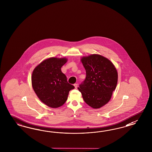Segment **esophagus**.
Listing matches in <instances>:
<instances>
[{
  "label": "esophagus",
  "instance_id": "1",
  "mask_svg": "<svg viewBox=\"0 0 152 152\" xmlns=\"http://www.w3.org/2000/svg\"><path fill=\"white\" fill-rule=\"evenodd\" d=\"M74 86H75V88H77V87H78V85H77V83H75V84H74Z\"/></svg>",
  "mask_w": 152,
  "mask_h": 152
}]
</instances>
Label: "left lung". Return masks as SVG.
Instances as JSON below:
<instances>
[{"instance_id": "obj_1", "label": "left lung", "mask_w": 152, "mask_h": 152, "mask_svg": "<svg viewBox=\"0 0 152 152\" xmlns=\"http://www.w3.org/2000/svg\"><path fill=\"white\" fill-rule=\"evenodd\" d=\"M81 61L86 77L78 90L88 105L99 109L110 101L118 83L115 66L106 57L97 54L83 57Z\"/></svg>"}]
</instances>
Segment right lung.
Returning a JSON list of instances; mask_svg holds the SVG:
<instances>
[{"instance_id":"right-lung-1","label":"right lung","mask_w":152,"mask_h":152,"mask_svg":"<svg viewBox=\"0 0 152 152\" xmlns=\"http://www.w3.org/2000/svg\"><path fill=\"white\" fill-rule=\"evenodd\" d=\"M67 61L65 57H51L43 61L33 71L31 79L34 92L43 103L52 108L63 105L69 91L75 88L61 71Z\"/></svg>"}]
</instances>
